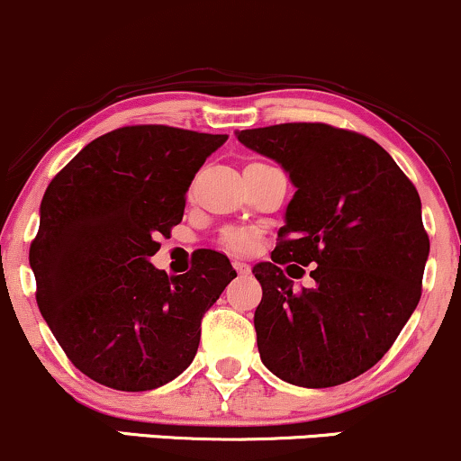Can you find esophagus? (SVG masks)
Listing matches in <instances>:
<instances>
[{"mask_svg":"<svg viewBox=\"0 0 461 461\" xmlns=\"http://www.w3.org/2000/svg\"><path fill=\"white\" fill-rule=\"evenodd\" d=\"M232 267H235V271H237V274H240V276H246L248 271H249L248 263H243V260H240V258L232 260Z\"/></svg>","mask_w":461,"mask_h":461,"instance_id":"1","label":"esophagus"}]
</instances>
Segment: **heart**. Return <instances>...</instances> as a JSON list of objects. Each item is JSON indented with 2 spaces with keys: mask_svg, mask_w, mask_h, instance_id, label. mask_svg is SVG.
<instances>
[{
  "mask_svg": "<svg viewBox=\"0 0 461 461\" xmlns=\"http://www.w3.org/2000/svg\"><path fill=\"white\" fill-rule=\"evenodd\" d=\"M221 246H224L226 249H230V252L246 254V252H249V249H254V246H257V232L249 230V229L224 230V235H221Z\"/></svg>",
  "mask_w": 461,
  "mask_h": 461,
  "instance_id": "1",
  "label": "heart"
}]
</instances>
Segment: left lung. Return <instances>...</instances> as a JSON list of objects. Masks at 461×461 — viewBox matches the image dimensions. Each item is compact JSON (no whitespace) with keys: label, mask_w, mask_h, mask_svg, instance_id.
<instances>
[{"label":"left lung","mask_w":461,"mask_h":461,"mask_svg":"<svg viewBox=\"0 0 461 461\" xmlns=\"http://www.w3.org/2000/svg\"><path fill=\"white\" fill-rule=\"evenodd\" d=\"M237 139L297 187L271 263L252 269L263 286L260 359L297 387L348 383L383 359L421 299L429 237L417 187L376 140L350 130L280 123ZM297 264L312 267L310 289L294 288Z\"/></svg>","instance_id":"left-lung-1"}]
</instances>
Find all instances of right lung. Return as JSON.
<instances>
[{"label": "right lung", "mask_w": 461, "mask_h": 461, "mask_svg": "<svg viewBox=\"0 0 461 461\" xmlns=\"http://www.w3.org/2000/svg\"><path fill=\"white\" fill-rule=\"evenodd\" d=\"M226 139L153 123L117 128L83 147L44 192L30 248L38 308L68 359L95 383L158 389L194 359L204 312L235 269L213 249L173 277L149 258Z\"/></svg>", "instance_id": "obj_1"}]
</instances>
